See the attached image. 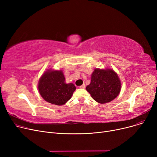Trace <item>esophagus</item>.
Returning a JSON list of instances; mask_svg holds the SVG:
<instances>
[{
    "mask_svg": "<svg viewBox=\"0 0 157 157\" xmlns=\"http://www.w3.org/2000/svg\"><path fill=\"white\" fill-rule=\"evenodd\" d=\"M79 88H82V89H83V88H85V84H83V85H81V86H79Z\"/></svg>",
    "mask_w": 157,
    "mask_h": 157,
    "instance_id": "esophagus-1",
    "label": "esophagus"
}]
</instances>
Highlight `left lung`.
<instances>
[{
  "mask_svg": "<svg viewBox=\"0 0 157 157\" xmlns=\"http://www.w3.org/2000/svg\"><path fill=\"white\" fill-rule=\"evenodd\" d=\"M87 92L98 103L112 101L120 94L121 82L113 69H96L92 74L91 83L86 87Z\"/></svg>",
  "mask_w": 157,
  "mask_h": 157,
  "instance_id": "1",
  "label": "left lung"
}]
</instances>
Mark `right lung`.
I'll return each mask as SVG.
<instances>
[{
	"instance_id": "right-lung-1",
	"label": "right lung",
	"mask_w": 157,
	"mask_h": 157,
	"mask_svg": "<svg viewBox=\"0 0 157 157\" xmlns=\"http://www.w3.org/2000/svg\"><path fill=\"white\" fill-rule=\"evenodd\" d=\"M38 89L46 101L62 105L70 99L76 88L73 83H65V78L61 70L49 69L40 77Z\"/></svg>"
}]
</instances>
